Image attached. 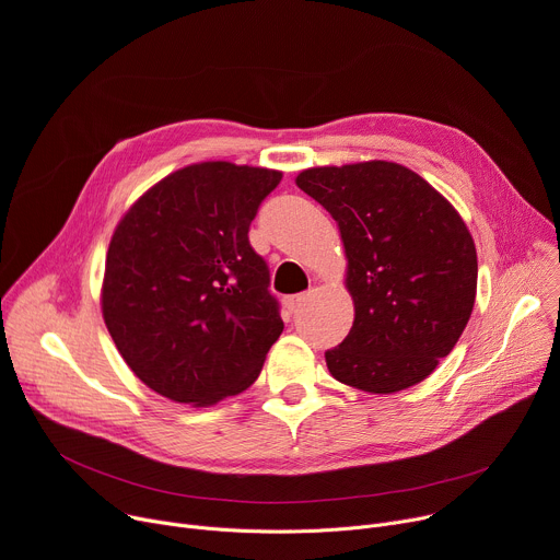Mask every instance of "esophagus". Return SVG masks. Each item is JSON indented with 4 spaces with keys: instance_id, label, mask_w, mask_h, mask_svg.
<instances>
[{
    "instance_id": "esophagus-1",
    "label": "esophagus",
    "mask_w": 560,
    "mask_h": 560,
    "mask_svg": "<svg viewBox=\"0 0 560 560\" xmlns=\"http://www.w3.org/2000/svg\"><path fill=\"white\" fill-rule=\"evenodd\" d=\"M310 291L307 293H298V295H291V298H287V307L293 312V310H298V307H303L307 300H310Z\"/></svg>"
}]
</instances>
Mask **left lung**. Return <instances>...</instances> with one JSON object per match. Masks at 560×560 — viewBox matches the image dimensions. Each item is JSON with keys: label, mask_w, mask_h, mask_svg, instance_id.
Instances as JSON below:
<instances>
[{"label": "left lung", "mask_w": 560, "mask_h": 560, "mask_svg": "<svg viewBox=\"0 0 560 560\" xmlns=\"http://www.w3.org/2000/svg\"><path fill=\"white\" fill-rule=\"evenodd\" d=\"M295 184L336 220L348 257L354 323L325 352L331 376L393 395L433 374L476 303L478 255L459 212L393 161L310 167Z\"/></svg>", "instance_id": "left-lung-1"}]
</instances>
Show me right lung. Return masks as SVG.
Wrapping results in <instances>:
<instances>
[{"instance_id": "right-lung-1", "label": "right lung", "mask_w": 560, "mask_h": 560, "mask_svg": "<svg viewBox=\"0 0 560 560\" xmlns=\"http://www.w3.org/2000/svg\"><path fill=\"white\" fill-rule=\"evenodd\" d=\"M280 179L269 167L192 163L118 222L103 318L125 363L161 397L212 406L260 374L284 323L248 226Z\"/></svg>"}]
</instances>
